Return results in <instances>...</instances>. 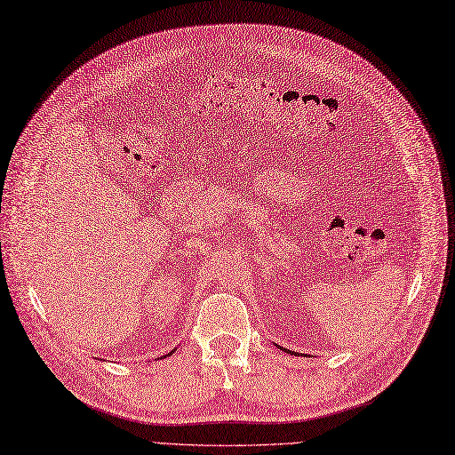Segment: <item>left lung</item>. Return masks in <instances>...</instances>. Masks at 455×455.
Instances as JSON below:
<instances>
[{"label":"left lung","mask_w":455,"mask_h":455,"mask_svg":"<svg viewBox=\"0 0 455 455\" xmlns=\"http://www.w3.org/2000/svg\"><path fill=\"white\" fill-rule=\"evenodd\" d=\"M277 348H281V347L277 345ZM281 350H284V348H281ZM284 352H287V355H296V352H292V350H284ZM296 356H299V355H296Z\"/></svg>","instance_id":"1"}]
</instances>
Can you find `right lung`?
Wrapping results in <instances>:
<instances>
[{
  "label": "right lung",
  "instance_id": "1",
  "mask_svg": "<svg viewBox=\"0 0 455 455\" xmlns=\"http://www.w3.org/2000/svg\"><path fill=\"white\" fill-rule=\"evenodd\" d=\"M174 350H176V348H174ZM174 350H172V352H174ZM172 352H171V355H172Z\"/></svg>",
  "mask_w": 455,
  "mask_h": 455
}]
</instances>
